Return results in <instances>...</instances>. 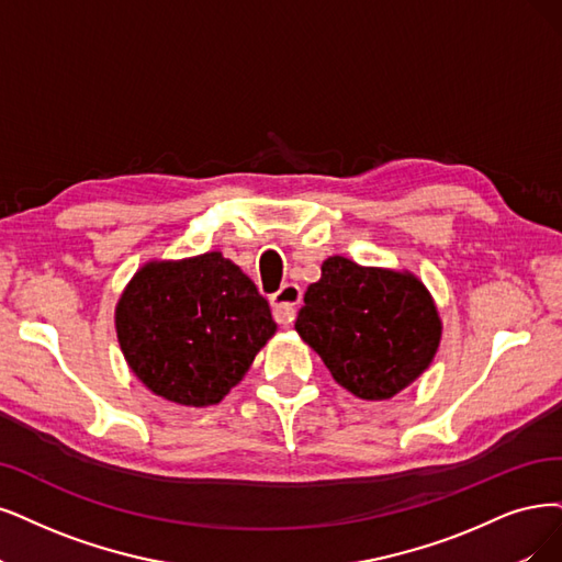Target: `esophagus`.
<instances>
[{"label":"esophagus","instance_id":"1","mask_svg":"<svg viewBox=\"0 0 562 562\" xmlns=\"http://www.w3.org/2000/svg\"><path fill=\"white\" fill-rule=\"evenodd\" d=\"M303 299V292L301 286L294 284V282H286L280 292H276L273 296H270V307H273V317L278 324L286 326L292 324L294 317H296V310H299V303Z\"/></svg>","mask_w":562,"mask_h":562}]
</instances>
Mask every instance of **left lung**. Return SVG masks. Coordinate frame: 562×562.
Wrapping results in <instances>:
<instances>
[{
  "label": "left lung",
  "mask_w": 562,
  "mask_h": 562,
  "mask_svg": "<svg viewBox=\"0 0 562 562\" xmlns=\"http://www.w3.org/2000/svg\"><path fill=\"white\" fill-rule=\"evenodd\" d=\"M294 326L334 380L363 401L396 396L440 345L438 310L417 278L345 257L322 263Z\"/></svg>",
  "instance_id": "8db88e82"
}]
</instances>
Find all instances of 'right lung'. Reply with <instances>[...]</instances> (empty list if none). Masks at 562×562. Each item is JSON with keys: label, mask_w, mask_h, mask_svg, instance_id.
Instances as JSON below:
<instances>
[{"label": "right lung", "mask_w": 562, "mask_h": 562, "mask_svg": "<svg viewBox=\"0 0 562 562\" xmlns=\"http://www.w3.org/2000/svg\"><path fill=\"white\" fill-rule=\"evenodd\" d=\"M134 375L178 405H215L276 334L268 301L220 252L143 266L117 303Z\"/></svg>", "instance_id": "add662e5"}]
</instances>
